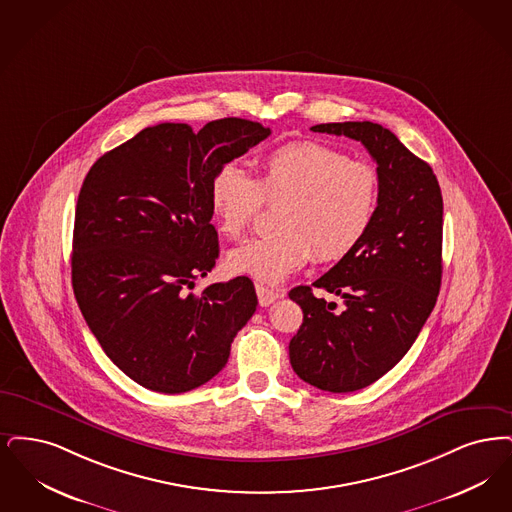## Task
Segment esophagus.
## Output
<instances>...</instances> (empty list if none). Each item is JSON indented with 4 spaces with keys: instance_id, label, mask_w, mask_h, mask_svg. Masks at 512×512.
<instances>
[{
    "instance_id": "34e87169",
    "label": "esophagus",
    "mask_w": 512,
    "mask_h": 512,
    "mask_svg": "<svg viewBox=\"0 0 512 512\" xmlns=\"http://www.w3.org/2000/svg\"><path fill=\"white\" fill-rule=\"evenodd\" d=\"M256 294H258L260 306H269V304H273L275 300L281 298L279 290L269 289V287H264V285H256Z\"/></svg>"
}]
</instances>
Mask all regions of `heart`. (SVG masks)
I'll return each mask as SVG.
<instances>
[{"instance_id":"obj_1","label":"heart","mask_w":512,"mask_h":512,"mask_svg":"<svg viewBox=\"0 0 512 512\" xmlns=\"http://www.w3.org/2000/svg\"><path fill=\"white\" fill-rule=\"evenodd\" d=\"M264 202L279 204L277 233L231 250L225 267L277 285L313 254L319 262H336L363 241L377 214L378 176L371 164L304 139L269 151L258 179L237 164H225L210 183L214 218L231 239L245 235Z\"/></svg>"}]
</instances>
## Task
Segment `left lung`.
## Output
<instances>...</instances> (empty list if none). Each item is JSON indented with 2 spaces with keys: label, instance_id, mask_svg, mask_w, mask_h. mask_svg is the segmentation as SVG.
Listing matches in <instances>:
<instances>
[{
  "label": "left lung",
  "instance_id": "8db88e82",
  "mask_svg": "<svg viewBox=\"0 0 512 512\" xmlns=\"http://www.w3.org/2000/svg\"><path fill=\"white\" fill-rule=\"evenodd\" d=\"M313 132L361 141L377 162L378 206L363 241L313 287L289 292L304 321L289 344L304 382L334 394L356 392L409 352L442 285L444 200L432 168L373 122L317 124Z\"/></svg>",
  "mask_w": 512,
  "mask_h": 512
}]
</instances>
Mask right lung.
Masks as SVG:
<instances>
[{
	"mask_svg": "<svg viewBox=\"0 0 512 512\" xmlns=\"http://www.w3.org/2000/svg\"><path fill=\"white\" fill-rule=\"evenodd\" d=\"M271 134L222 118L197 134L156 124L101 156L78 195L72 289L93 336L128 377L181 394L216 377L256 312L248 277L189 292L216 266V172Z\"/></svg>",
	"mask_w": 512,
	"mask_h": 512,
	"instance_id": "add662e5",
	"label": "right lung"
}]
</instances>
